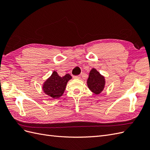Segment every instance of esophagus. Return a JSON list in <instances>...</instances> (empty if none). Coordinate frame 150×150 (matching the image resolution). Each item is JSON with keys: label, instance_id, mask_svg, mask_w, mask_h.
Here are the masks:
<instances>
[{"label": "esophagus", "instance_id": "obj_1", "mask_svg": "<svg viewBox=\"0 0 150 150\" xmlns=\"http://www.w3.org/2000/svg\"><path fill=\"white\" fill-rule=\"evenodd\" d=\"M73 78L74 79H79L80 76H73Z\"/></svg>", "mask_w": 150, "mask_h": 150}]
</instances>
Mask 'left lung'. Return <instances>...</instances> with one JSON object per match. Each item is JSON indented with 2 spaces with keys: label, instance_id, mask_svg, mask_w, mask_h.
<instances>
[{
  "label": "left lung",
  "instance_id": "obj_1",
  "mask_svg": "<svg viewBox=\"0 0 150 150\" xmlns=\"http://www.w3.org/2000/svg\"><path fill=\"white\" fill-rule=\"evenodd\" d=\"M106 81L104 76L101 75L94 68L90 71L89 78L87 80L88 88L95 94H99L104 88Z\"/></svg>",
  "mask_w": 150,
  "mask_h": 150
}]
</instances>
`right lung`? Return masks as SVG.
<instances>
[{"mask_svg": "<svg viewBox=\"0 0 150 150\" xmlns=\"http://www.w3.org/2000/svg\"><path fill=\"white\" fill-rule=\"evenodd\" d=\"M71 79L72 77L69 74L61 77L56 71H54L51 76L43 83V91L53 99L60 98L64 92L67 82Z\"/></svg>", "mask_w": 150, "mask_h": 150, "instance_id": "add662e5", "label": "right lung"}]
</instances>
